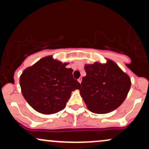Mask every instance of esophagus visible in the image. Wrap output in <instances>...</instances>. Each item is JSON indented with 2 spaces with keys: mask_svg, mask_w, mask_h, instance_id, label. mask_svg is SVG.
Returning <instances> with one entry per match:
<instances>
[{
  "mask_svg": "<svg viewBox=\"0 0 149 149\" xmlns=\"http://www.w3.org/2000/svg\"><path fill=\"white\" fill-rule=\"evenodd\" d=\"M78 82H79L80 83H81V82H82V78H78Z\"/></svg>",
  "mask_w": 149,
  "mask_h": 149,
  "instance_id": "1",
  "label": "esophagus"
}]
</instances>
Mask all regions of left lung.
I'll return each mask as SVG.
<instances>
[{"instance_id":"8db88e82","label":"left lung","mask_w":149,"mask_h":149,"mask_svg":"<svg viewBox=\"0 0 149 149\" xmlns=\"http://www.w3.org/2000/svg\"><path fill=\"white\" fill-rule=\"evenodd\" d=\"M80 95L88 109L96 114H106L122 104L131 87V79L118 65L107 58L106 63L86 64Z\"/></svg>"}]
</instances>
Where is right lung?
<instances>
[{
  "mask_svg": "<svg viewBox=\"0 0 149 149\" xmlns=\"http://www.w3.org/2000/svg\"><path fill=\"white\" fill-rule=\"evenodd\" d=\"M68 64L47 56L22 72L19 77L21 92L37 112L57 113L66 107L72 91L80 88V83L73 78V69L66 68Z\"/></svg>",
  "mask_w": 149,
  "mask_h": 149,
  "instance_id": "right-lung-1",
  "label": "right lung"
}]
</instances>
